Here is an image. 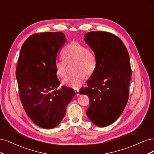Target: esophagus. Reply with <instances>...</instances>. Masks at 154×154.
<instances>
[{"label":"esophagus","mask_w":154,"mask_h":154,"mask_svg":"<svg viewBox=\"0 0 154 154\" xmlns=\"http://www.w3.org/2000/svg\"><path fill=\"white\" fill-rule=\"evenodd\" d=\"M75 93L76 96H79V95H80V93H79V90H75Z\"/></svg>","instance_id":"1"}]
</instances>
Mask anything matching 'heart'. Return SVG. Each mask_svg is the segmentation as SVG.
Instances as JSON below:
<instances>
[{
    "instance_id": "obj_1",
    "label": "heart",
    "mask_w": 154,
    "mask_h": 154,
    "mask_svg": "<svg viewBox=\"0 0 154 154\" xmlns=\"http://www.w3.org/2000/svg\"><path fill=\"white\" fill-rule=\"evenodd\" d=\"M63 60H56L54 63L56 74L64 78L67 73V64L73 63L72 71L74 72L63 81L65 86L73 89H79L86 79L91 76L96 68V58L94 51L78 42H71L62 51Z\"/></svg>"
}]
</instances>
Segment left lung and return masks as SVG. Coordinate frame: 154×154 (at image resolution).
<instances>
[{
	"label": "left lung",
	"mask_w": 154,
	"mask_h": 154,
	"mask_svg": "<svg viewBox=\"0 0 154 154\" xmlns=\"http://www.w3.org/2000/svg\"><path fill=\"white\" fill-rule=\"evenodd\" d=\"M84 37L96 55V68L88 87L79 93L89 97L86 114L90 121L106 127L120 117L128 103L132 75L129 56L121 40L111 33L90 32Z\"/></svg>",
	"instance_id": "obj_1"
}]
</instances>
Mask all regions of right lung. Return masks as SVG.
I'll list each match as a JSON object with an SVG mask.
<instances>
[{"label":"right lung","instance_id":"right-lung-1","mask_svg":"<svg viewBox=\"0 0 154 154\" xmlns=\"http://www.w3.org/2000/svg\"><path fill=\"white\" fill-rule=\"evenodd\" d=\"M61 32L32 35L23 44L16 77L20 97L26 115L39 127L53 129L65 117L73 89L60 86L54 63L66 42Z\"/></svg>","mask_w":154,"mask_h":154}]
</instances>
